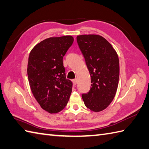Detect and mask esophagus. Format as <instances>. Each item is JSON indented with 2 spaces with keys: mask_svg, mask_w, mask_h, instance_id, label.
<instances>
[{
  "mask_svg": "<svg viewBox=\"0 0 149 149\" xmlns=\"http://www.w3.org/2000/svg\"><path fill=\"white\" fill-rule=\"evenodd\" d=\"M77 82H78L77 79H74V80H72V83H73L74 85H77Z\"/></svg>",
  "mask_w": 149,
  "mask_h": 149,
  "instance_id": "34e87169",
  "label": "esophagus"
}]
</instances>
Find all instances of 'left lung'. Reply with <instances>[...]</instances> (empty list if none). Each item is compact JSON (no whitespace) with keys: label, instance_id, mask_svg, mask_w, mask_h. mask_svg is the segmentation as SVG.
Masks as SVG:
<instances>
[{"label":"left lung","instance_id":"left-lung-1","mask_svg":"<svg viewBox=\"0 0 149 149\" xmlns=\"http://www.w3.org/2000/svg\"><path fill=\"white\" fill-rule=\"evenodd\" d=\"M77 40L92 83L89 93L81 97L88 109L96 113L100 112L110 105L116 95L120 74L118 54L100 35H78Z\"/></svg>","mask_w":149,"mask_h":149}]
</instances>
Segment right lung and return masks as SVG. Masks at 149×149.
Here are the masks:
<instances>
[{"instance_id":"obj_1","label":"right lung","mask_w":149,"mask_h":149,"mask_svg":"<svg viewBox=\"0 0 149 149\" xmlns=\"http://www.w3.org/2000/svg\"><path fill=\"white\" fill-rule=\"evenodd\" d=\"M73 41L70 35L50 37L29 53L27 71L30 88L40 107L51 114L63 110L70 98L72 82L66 79L63 57Z\"/></svg>"}]
</instances>
